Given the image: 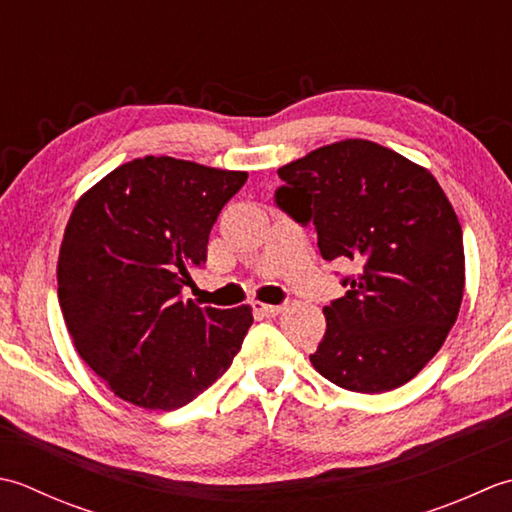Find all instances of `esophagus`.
I'll return each mask as SVG.
<instances>
[{
    "mask_svg": "<svg viewBox=\"0 0 512 512\" xmlns=\"http://www.w3.org/2000/svg\"><path fill=\"white\" fill-rule=\"evenodd\" d=\"M252 309L256 311V314H260V316L274 318V316H278L280 311H283L285 307H283V305H267V302H254Z\"/></svg>",
    "mask_w": 512,
    "mask_h": 512,
    "instance_id": "34e87169",
    "label": "esophagus"
}]
</instances>
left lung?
<instances>
[{
	"mask_svg": "<svg viewBox=\"0 0 512 512\" xmlns=\"http://www.w3.org/2000/svg\"><path fill=\"white\" fill-rule=\"evenodd\" d=\"M274 201L314 223L325 260L353 263L325 309L309 360L338 387L384 393L415 378L444 344L464 296L462 227L429 170L364 139L309 152L278 170Z\"/></svg>",
	"mask_w": 512,
	"mask_h": 512,
	"instance_id": "left-lung-1",
	"label": "left lung"
}]
</instances>
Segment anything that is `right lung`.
I'll use <instances>...</instances> for the list:
<instances>
[{"instance_id": "add662e5", "label": "right lung", "mask_w": 512, "mask_h": 512, "mask_svg": "<svg viewBox=\"0 0 512 512\" xmlns=\"http://www.w3.org/2000/svg\"><path fill=\"white\" fill-rule=\"evenodd\" d=\"M247 172L145 156L79 198L61 243L59 305L83 362L143 409L192 402L241 351L252 309L183 300Z\"/></svg>"}]
</instances>
